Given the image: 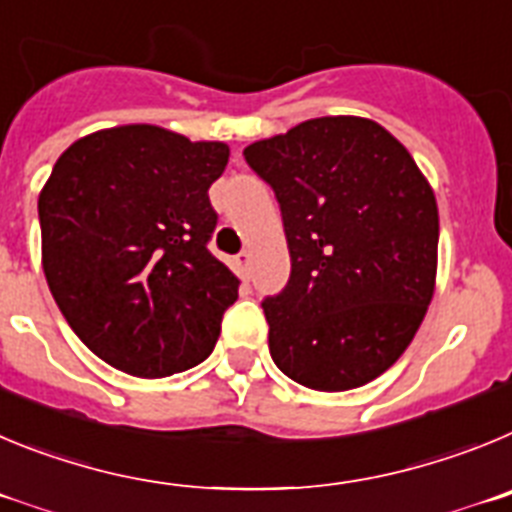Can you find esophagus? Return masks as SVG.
<instances>
[{"label":"esophagus","instance_id":"obj_1","mask_svg":"<svg viewBox=\"0 0 512 512\" xmlns=\"http://www.w3.org/2000/svg\"><path fill=\"white\" fill-rule=\"evenodd\" d=\"M234 262H237V267H239V273L242 275H247L250 273V262H252V255L247 250H242L239 252L237 257H234Z\"/></svg>","mask_w":512,"mask_h":512}]
</instances>
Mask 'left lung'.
I'll return each mask as SVG.
<instances>
[{"mask_svg": "<svg viewBox=\"0 0 512 512\" xmlns=\"http://www.w3.org/2000/svg\"><path fill=\"white\" fill-rule=\"evenodd\" d=\"M275 191L290 278L262 301L270 357L306 388L375 380L434 296L439 209L411 153L372 119L319 117L245 147Z\"/></svg>", "mask_w": 512, "mask_h": 512, "instance_id": "obj_1", "label": "left lung"}]
</instances>
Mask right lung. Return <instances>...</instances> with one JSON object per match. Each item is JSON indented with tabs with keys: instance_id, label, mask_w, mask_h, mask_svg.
<instances>
[{
	"instance_id": "add662e5",
	"label": "right lung",
	"mask_w": 512,
	"mask_h": 512,
	"mask_svg": "<svg viewBox=\"0 0 512 512\" xmlns=\"http://www.w3.org/2000/svg\"><path fill=\"white\" fill-rule=\"evenodd\" d=\"M224 142L127 124L73 142L38 201L43 270L68 326L135 377L204 362L239 280L209 252Z\"/></svg>"
}]
</instances>
